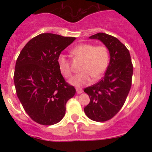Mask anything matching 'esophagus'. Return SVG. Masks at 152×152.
I'll use <instances>...</instances> for the list:
<instances>
[{
  "label": "esophagus",
  "mask_w": 152,
  "mask_h": 152,
  "mask_svg": "<svg viewBox=\"0 0 152 152\" xmlns=\"http://www.w3.org/2000/svg\"><path fill=\"white\" fill-rule=\"evenodd\" d=\"M76 93H77L78 94H81L82 92H83V90L81 89V88H76Z\"/></svg>",
  "instance_id": "esophagus-1"
}]
</instances>
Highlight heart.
<instances>
[{"label": "heart", "mask_w": 152, "mask_h": 152, "mask_svg": "<svg viewBox=\"0 0 152 152\" xmlns=\"http://www.w3.org/2000/svg\"><path fill=\"white\" fill-rule=\"evenodd\" d=\"M71 53L83 60L81 68L83 72L69 80V83L76 87L89 85L93 77L98 79L104 74L109 65V52L105 46H95L91 43H81L72 48ZM58 64L61 73L66 78L70 77L72 71L70 61L66 56H59Z\"/></svg>", "instance_id": "heart-1"}]
</instances>
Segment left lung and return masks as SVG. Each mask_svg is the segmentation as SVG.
<instances>
[{
  "mask_svg": "<svg viewBox=\"0 0 152 152\" xmlns=\"http://www.w3.org/2000/svg\"><path fill=\"white\" fill-rule=\"evenodd\" d=\"M105 45L110 61L102 79L84 92L90 102L84 108L85 114L95 121H106L116 115L124 104L132 86L133 65L129 51L119 40L104 33L90 36Z\"/></svg>",
  "mask_w": 152,
  "mask_h": 152,
  "instance_id": "1",
  "label": "left lung"
}]
</instances>
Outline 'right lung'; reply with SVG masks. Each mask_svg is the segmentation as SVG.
Listing matches in <instances>:
<instances>
[{"label": "right lung", "instance_id": "1", "mask_svg": "<svg viewBox=\"0 0 152 152\" xmlns=\"http://www.w3.org/2000/svg\"><path fill=\"white\" fill-rule=\"evenodd\" d=\"M76 38L41 34L23 47L15 66L14 84L18 98L34 121L53 125L66 114V104L76 94L58 67L62 50Z\"/></svg>", "mask_w": 152, "mask_h": 152}]
</instances>
